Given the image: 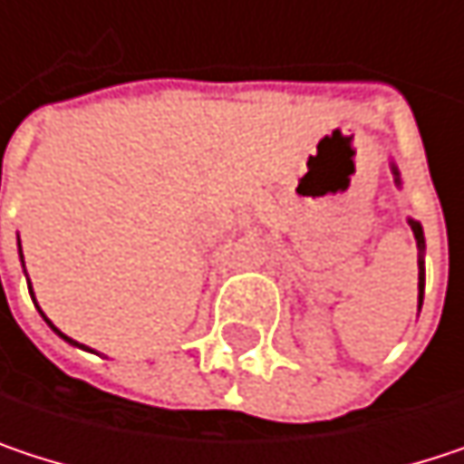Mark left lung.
<instances>
[{
	"label": "left lung",
	"mask_w": 464,
	"mask_h": 464,
	"mask_svg": "<svg viewBox=\"0 0 464 464\" xmlns=\"http://www.w3.org/2000/svg\"><path fill=\"white\" fill-rule=\"evenodd\" d=\"M411 231L417 236V244L424 249V236H421V226L411 220ZM421 298H424V260H419V306H421Z\"/></svg>",
	"instance_id": "1"
}]
</instances>
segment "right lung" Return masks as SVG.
I'll return each mask as SVG.
<instances>
[{
	"label": "right lung",
	"mask_w": 464,
	"mask_h": 464,
	"mask_svg": "<svg viewBox=\"0 0 464 464\" xmlns=\"http://www.w3.org/2000/svg\"><path fill=\"white\" fill-rule=\"evenodd\" d=\"M21 263H24V252H21ZM29 293H32V287H29ZM32 298H34V293H32ZM37 309H40V306H37ZM40 314H43V312H40ZM43 317H45V314H43ZM45 320H47V317H45ZM47 324H50V320H47ZM50 327H53V324H50ZM53 330H55V333H58V335H61L63 341H69V343H77V341H72L69 335H63V333H61L58 327H53ZM77 346H80V343H77Z\"/></svg>",
	"instance_id": "add662e5"
}]
</instances>
